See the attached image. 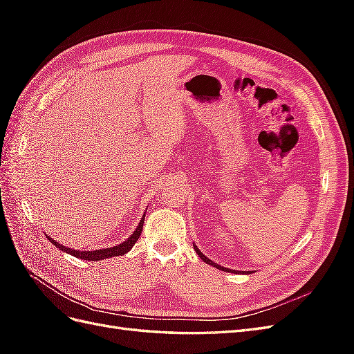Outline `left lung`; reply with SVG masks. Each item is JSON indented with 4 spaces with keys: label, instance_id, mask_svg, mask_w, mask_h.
I'll return each mask as SVG.
<instances>
[{
    "label": "left lung",
    "instance_id": "obj_1",
    "mask_svg": "<svg viewBox=\"0 0 354 354\" xmlns=\"http://www.w3.org/2000/svg\"><path fill=\"white\" fill-rule=\"evenodd\" d=\"M194 248H195V251H196V254L199 255V259L202 260V261H205L207 264H209V266H212V267H216V269H218V270H223V272H229V273H241L239 270H232V269H224L223 266H220V264H217V263H214L212 260H209L207 255H203V252H201L199 251V248L198 246L194 243ZM245 274H250V273H252V272H243Z\"/></svg>",
    "mask_w": 354,
    "mask_h": 354
}]
</instances>
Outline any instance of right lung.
<instances>
[{"label": "right lung", "mask_w": 354, "mask_h": 354, "mask_svg": "<svg viewBox=\"0 0 354 354\" xmlns=\"http://www.w3.org/2000/svg\"><path fill=\"white\" fill-rule=\"evenodd\" d=\"M146 212V211H145ZM143 223H145V214L143 217L140 220V223H138L137 229L130 234V238H127L124 242H121L120 245L116 246H112V248H102V250H95V251H80V250H72L69 248V246H65L59 243L57 241L53 239L51 236H48V234H46V236L48 238V241L57 246L59 250H62L63 252L66 254H71L73 257H77V259H81V260H87V261H100V260H104V259H111V257H118V255H124L127 254L128 251H130L134 243L137 242V239L140 238L142 234V230H143Z\"/></svg>", "instance_id": "right-lung-1"}]
</instances>
